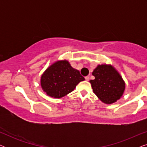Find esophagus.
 I'll return each instance as SVG.
<instances>
[{
    "label": "esophagus",
    "instance_id": "esophagus-1",
    "mask_svg": "<svg viewBox=\"0 0 147 147\" xmlns=\"http://www.w3.org/2000/svg\"><path fill=\"white\" fill-rule=\"evenodd\" d=\"M85 80H86V81H89V80H90L89 76H86V77H85Z\"/></svg>",
    "mask_w": 147,
    "mask_h": 147
}]
</instances>
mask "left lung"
<instances>
[{"label":"left lung","mask_w":147,"mask_h":147,"mask_svg":"<svg viewBox=\"0 0 147 147\" xmlns=\"http://www.w3.org/2000/svg\"><path fill=\"white\" fill-rule=\"evenodd\" d=\"M90 80L92 90L98 98L106 104H112L119 100L125 89V84L117 71L110 65H98Z\"/></svg>","instance_id":"1"}]
</instances>
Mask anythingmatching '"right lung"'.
I'll list each match as a JSON object with an SVG mask.
<instances>
[{"label": "right lung", "mask_w": 147, "mask_h": 147, "mask_svg": "<svg viewBox=\"0 0 147 147\" xmlns=\"http://www.w3.org/2000/svg\"><path fill=\"white\" fill-rule=\"evenodd\" d=\"M84 78L67 61H59L51 65L41 76V85L48 96L63 97L73 91Z\"/></svg>", "instance_id": "add662e5"}]
</instances>
